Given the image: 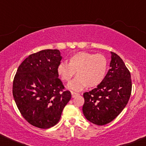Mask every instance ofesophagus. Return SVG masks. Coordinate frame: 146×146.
Returning a JSON list of instances; mask_svg holds the SVG:
<instances>
[{
    "mask_svg": "<svg viewBox=\"0 0 146 146\" xmlns=\"http://www.w3.org/2000/svg\"><path fill=\"white\" fill-rule=\"evenodd\" d=\"M71 93H72V98H75L76 96H78V95H80V93H79L74 92V91H72Z\"/></svg>",
    "mask_w": 146,
    "mask_h": 146,
    "instance_id": "esophagus-1",
    "label": "esophagus"
}]
</instances>
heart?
Segmentation results:
<instances>
[{"instance_id":"heart-1","label":"heart","mask_w":146,"mask_h":146,"mask_svg":"<svg viewBox=\"0 0 146 146\" xmlns=\"http://www.w3.org/2000/svg\"><path fill=\"white\" fill-rule=\"evenodd\" d=\"M108 67V59L103 54L78 52L70 57L68 64L60 63L57 72L66 82H69L76 72L78 76L68 86L70 89L78 91L87 85L89 87L100 85L105 78Z\"/></svg>"}]
</instances>
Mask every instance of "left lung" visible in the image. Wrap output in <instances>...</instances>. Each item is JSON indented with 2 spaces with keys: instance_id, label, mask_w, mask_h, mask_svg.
Masks as SVG:
<instances>
[{
  "instance_id": "1",
  "label": "left lung",
  "mask_w": 146,
  "mask_h": 146,
  "mask_svg": "<svg viewBox=\"0 0 146 146\" xmlns=\"http://www.w3.org/2000/svg\"><path fill=\"white\" fill-rule=\"evenodd\" d=\"M111 55L110 69L104 81L83 94L84 116L97 125H106L119 115L128 103L132 89L131 73L123 59L114 52Z\"/></svg>"
}]
</instances>
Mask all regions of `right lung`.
Segmentation results:
<instances>
[{
    "mask_svg": "<svg viewBox=\"0 0 146 146\" xmlns=\"http://www.w3.org/2000/svg\"><path fill=\"white\" fill-rule=\"evenodd\" d=\"M62 57L57 49L31 54L20 64L13 79V95L21 114L40 129L53 127L72 98L58 78Z\"/></svg>",
    "mask_w": 146,
    "mask_h": 146,
    "instance_id": "right-lung-1",
    "label": "right lung"
}]
</instances>
